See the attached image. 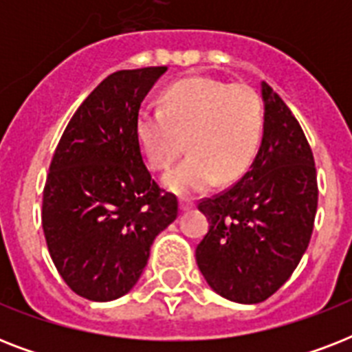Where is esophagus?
<instances>
[{
	"instance_id": "obj_1",
	"label": "esophagus",
	"mask_w": 352,
	"mask_h": 352,
	"mask_svg": "<svg viewBox=\"0 0 352 352\" xmlns=\"http://www.w3.org/2000/svg\"><path fill=\"white\" fill-rule=\"evenodd\" d=\"M179 208H181V212H188V210L193 208V203H192V201H188V199H181V203H179Z\"/></svg>"
}]
</instances>
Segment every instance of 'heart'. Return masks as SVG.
Returning <instances> with one entry per match:
<instances>
[{"label":"heart","instance_id":"heart-1","mask_svg":"<svg viewBox=\"0 0 352 352\" xmlns=\"http://www.w3.org/2000/svg\"><path fill=\"white\" fill-rule=\"evenodd\" d=\"M263 102L254 87L215 78H190L168 87L162 109L144 107L137 138L153 170H166L184 148L188 155L162 179L168 192L190 197L234 182L257 155L263 138Z\"/></svg>","mask_w":352,"mask_h":352}]
</instances>
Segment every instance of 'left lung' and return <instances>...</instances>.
Returning a JSON list of instances; mask_svg holds the SVG:
<instances>
[{
  "label": "left lung",
  "mask_w": 352,
  "mask_h": 352,
  "mask_svg": "<svg viewBox=\"0 0 352 352\" xmlns=\"http://www.w3.org/2000/svg\"><path fill=\"white\" fill-rule=\"evenodd\" d=\"M263 138L239 182L199 210L210 230L195 248L206 283L235 303H261L301 261L318 208L314 157L305 133L278 93L261 82Z\"/></svg>",
  "instance_id": "left-lung-1"
}]
</instances>
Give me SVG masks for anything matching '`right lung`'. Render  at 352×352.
<instances>
[{"label":"right lung","instance_id":"add662e5","mask_svg":"<svg viewBox=\"0 0 352 352\" xmlns=\"http://www.w3.org/2000/svg\"><path fill=\"white\" fill-rule=\"evenodd\" d=\"M164 73L109 74L76 109L52 155L43 234L63 281L85 300L127 294L155 237L177 219V197L151 179L137 138L140 104Z\"/></svg>","mask_w":352,"mask_h":352}]
</instances>
